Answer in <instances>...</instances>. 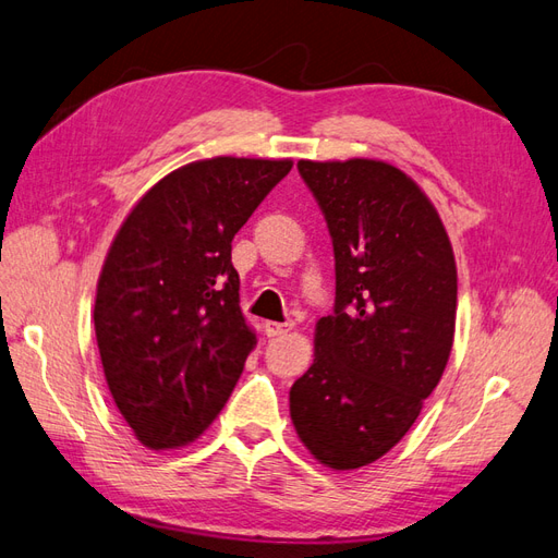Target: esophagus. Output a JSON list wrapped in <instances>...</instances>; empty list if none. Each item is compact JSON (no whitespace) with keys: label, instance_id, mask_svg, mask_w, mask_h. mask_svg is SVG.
Masks as SVG:
<instances>
[{"label":"esophagus","instance_id":"obj_1","mask_svg":"<svg viewBox=\"0 0 558 558\" xmlns=\"http://www.w3.org/2000/svg\"><path fill=\"white\" fill-rule=\"evenodd\" d=\"M293 328V324H277V322H267L265 324V336L267 338H277V336H286Z\"/></svg>","mask_w":558,"mask_h":558}]
</instances>
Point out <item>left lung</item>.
Here are the masks:
<instances>
[{"label":"left lung","mask_w":558,"mask_h":558,"mask_svg":"<svg viewBox=\"0 0 558 558\" xmlns=\"http://www.w3.org/2000/svg\"><path fill=\"white\" fill-rule=\"evenodd\" d=\"M298 171L333 239L336 310L314 328V364L291 387V420L330 470L383 458L439 385L456 336L458 269L434 204L380 159Z\"/></svg>","instance_id":"obj_1"}]
</instances>
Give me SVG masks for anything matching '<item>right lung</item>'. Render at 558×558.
Segmentation results:
<instances>
[{
  "instance_id": "add662e5",
  "label": "right lung",
  "mask_w": 558,
  "mask_h": 558,
  "mask_svg": "<svg viewBox=\"0 0 558 558\" xmlns=\"http://www.w3.org/2000/svg\"><path fill=\"white\" fill-rule=\"evenodd\" d=\"M291 159L214 157L149 187L102 263L94 326L105 380L135 439L187 446L214 423L255 348L232 239Z\"/></svg>"
}]
</instances>
